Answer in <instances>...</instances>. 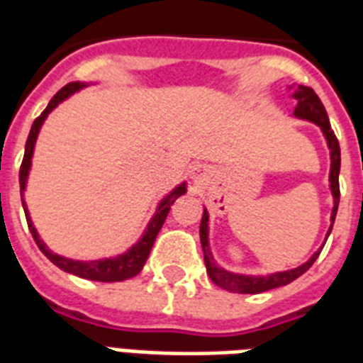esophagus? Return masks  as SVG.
<instances>
[{"instance_id":"34e87169","label":"esophagus","mask_w":363,"mask_h":363,"mask_svg":"<svg viewBox=\"0 0 363 363\" xmlns=\"http://www.w3.org/2000/svg\"><path fill=\"white\" fill-rule=\"evenodd\" d=\"M201 170H199V172H193V179H195V182H201Z\"/></svg>"}]
</instances>
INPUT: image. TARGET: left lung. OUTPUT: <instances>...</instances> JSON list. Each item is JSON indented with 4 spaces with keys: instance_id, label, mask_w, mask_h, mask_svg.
I'll list each match as a JSON object with an SVG mask.
<instances>
[{
    "instance_id": "8db88e82",
    "label": "left lung",
    "mask_w": 363,
    "mask_h": 363,
    "mask_svg": "<svg viewBox=\"0 0 363 363\" xmlns=\"http://www.w3.org/2000/svg\"><path fill=\"white\" fill-rule=\"evenodd\" d=\"M294 89V94L291 98H296V109H294V117L303 121H311L316 126H320V130L324 134L325 142H328V147H330V189L331 196H333V208H331V225L328 229V235H325V240L330 237L331 227H333V221H335L337 208H339V170H341V147H339V142H337L335 134L331 130L330 119H328V113H325L324 104L320 102V98L316 96V92L311 89V86H289ZM208 210L204 208L201 220V244L202 252H204V265H206L208 277L212 278V282L220 288L227 289V291H233V294H261V291H267V289L280 288V286H286V284L294 282L296 278H299L303 272H307L313 263L316 261V257L320 255L318 252H314L311 255V259L305 261L303 265L296 267V269H288V271L272 272V274H265V277H254V274H240V272H231L220 267L213 259L212 252H210V244H208Z\"/></svg>"
}]
</instances>
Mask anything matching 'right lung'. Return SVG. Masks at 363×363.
Returning <instances> with one entry per match:
<instances>
[{"label":"right lung","mask_w":363,"mask_h":363,"mask_svg":"<svg viewBox=\"0 0 363 363\" xmlns=\"http://www.w3.org/2000/svg\"><path fill=\"white\" fill-rule=\"evenodd\" d=\"M92 85V83H81V81H74V83H67L64 89L56 92L52 100L49 102V106L45 108V111L39 115L38 119L33 121L32 128H30V134H28L26 140V150H24V159H22L21 164V195H22V206H24V213H26L28 227H30V233H32L33 240L39 246V250L43 252L47 257H49L52 263H55L58 269L69 272V274H75L79 278H86V280H94V282H121V280H126V278L136 277L138 272L142 271L145 261L150 257V252L153 248V242H155L157 235L161 231L162 223L167 220L168 212H170V206H172L176 199L182 195H185L187 191V184H179L178 187H174L170 193H168L164 199H161L159 206H157L153 218L145 227V231L140 237L136 244H132L130 248L126 250L125 254L115 255V257H104V259H92V261H79V259H69V257H64V255H58L55 252H50V248L47 244L39 238L38 229L33 227V221L30 218V212H28L26 201H24V191H26L28 176H30V168H32V157L33 150H35V142H38L39 130L43 126L45 119L49 117V113L52 109L62 104L66 98H69L75 92H79L81 89Z\"/></svg>","instance_id":"obj_1"}]
</instances>
